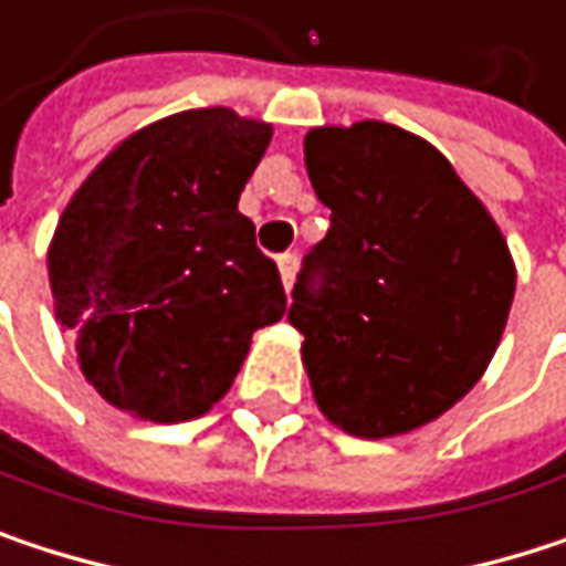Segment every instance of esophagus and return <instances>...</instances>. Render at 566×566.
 <instances>
[{
    "instance_id": "1",
    "label": "esophagus",
    "mask_w": 566,
    "mask_h": 566,
    "mask_svg": "<svg viewBox=\"0 0 566 566\" xmlns=\"http://www.w3.org/2000/svg\"><path fill=\"white\" fill-rule=\"evenodd\" d=\"M279 275H282L284 287L294 284V275H297V255H291V252L279 255Z\"/></svg>"
}]
</instances>
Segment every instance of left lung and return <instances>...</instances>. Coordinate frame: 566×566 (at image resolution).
Listing matches in <instances>:
<instances>
[{
  "label": "left lung",
  "instance_id": "8db88e82",
  "mask_svg": "<svg viewBox=\"0 0 566 566\" xmlns=\"http://www.w3.org/2000/svg\"><path fill=\"white\" fill-rule=\"evenodd\" d=\"M304 167L331 209L287 311L314 402L360 439L422 429L499 350L517 279L509 242L452 164L394 124L314 127Z\"/></svg>",
  "mask_w": 566,
  "mask_h": 566
}]
</instances>
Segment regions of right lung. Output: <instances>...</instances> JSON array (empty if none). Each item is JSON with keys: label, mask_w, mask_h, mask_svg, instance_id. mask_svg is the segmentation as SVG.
I'll list each match as a JSON object with an SVG mask.
<instances>
[{"label": "right lung", "mask_w": 566, "mask_h": 566, "mask_svg": "<svg viewBox=\"0 0 566 566\" xmlns=\"http://www.w3.org/2000/svg\"><path fill=\"white\" fill-rule=\"evenodd\" d=\"M272 124L196 107L124 137L67 199L49 245L55 317L84 380L120 412L186 422L229 394L279 269L239 196Z\"/></svg>", "instance_id": "1"}]
</instances>
